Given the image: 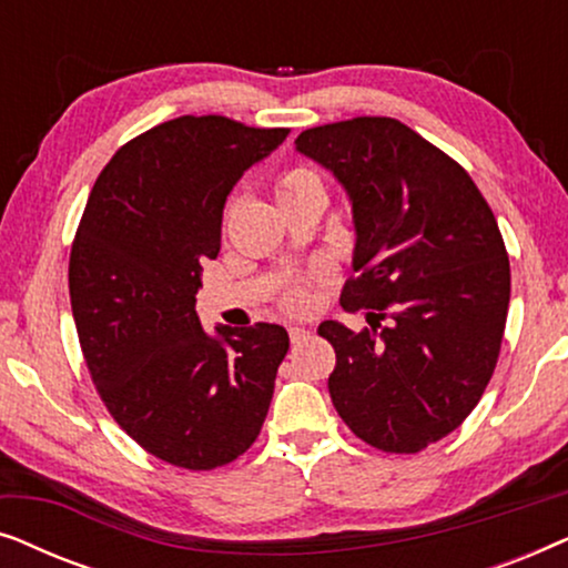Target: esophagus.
<instances>
[{"label":"esophagus","mask_w":568,"mask_h":568,"mask_svg":"<svg viewBox=\"0 0 568 568\" xmlns=\"http://www.w3.org/2000/svg\"><path fill=\"white\" fill-rule=\"evenodd\" d=\"M307 336H310V331L305 328V325H292V328H290L292 344H300V341H305Z\"/></svg>","instance_id":"34e87169"}]
</instances>
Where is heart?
<instances>
[{
	"instance_id": "heart-1",
	"label": "heart",
	"mask_w": 568,
	"mask_h": 568,
	"mask_svg": "<svg viewBox=\"0 0 568 568\" xmlns=\"http://www.w3.org/2000/svg\"><path fill=\"white\" fill-rule=\"evenodd\" d=\"M302 196H325L323 191V181L317 178V173L307 168H290L284 170L282 175L276 178V199L278 204L284 201H294ZM284 305L290 310H302L307 305V294L302 286H290L284 294Z\"/></svg>"
}]
</instances>
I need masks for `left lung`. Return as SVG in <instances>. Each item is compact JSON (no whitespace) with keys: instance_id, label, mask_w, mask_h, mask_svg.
<instances>
[{"instance_id":"1","label":"left lung","mask_w":568,"mask_h":568,"mask_svg":"<svg viewBox=\"0 0 568 568\" xmlns=\"http://www.w3.org/2000/svg\"><path fill=\"white\" fill-rule=\"evenodd\" d=\"M294 146L341 183L356 232L341 305L369 328H317L336 348L333 406L367 445L418 453L468 418L499 359L509 307L499 224L470 175L395 119L315 126Z\"/></svg>"}]
</instances>
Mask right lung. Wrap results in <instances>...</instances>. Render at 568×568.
I'll return each mask as SVG.
<instances>
[{
	"label": "right lung",
	"instance_id": "1",
	"mask_svg": "<svg viewBox=\"0 0 568 568\" xmlns=\"http://www.w3.org/2000/svg\"><path fill=\"white\" fill-rule=\"evenodd\" d=\"M290 129L181 115L131 139L92 185L69 258V297L100 398L131 439L178 468L245 453L290 348L282 325L201 328V266L247 168Z\"/></svg>",
	"mask_w": 568,
	"mask_h": 568
}]
</instances>
